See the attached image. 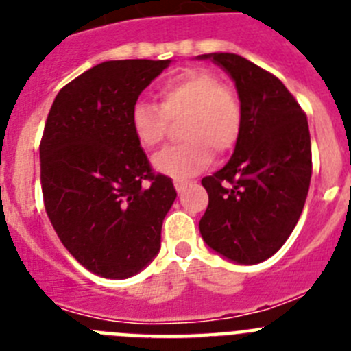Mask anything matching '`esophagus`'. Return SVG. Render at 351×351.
Listing matches in <instances>:
<instances>
[{
  "instance_id": "34e87169",
  "label": "esophagus",
  "mask_w": 351,
  "mask_h": 351,
  "mask_svg": "<svg viewBox=\"0 0 351 351\" xmlns=\"http://www.w3.org/2000/svg\"><path fill=\"white\" fill-rule=\"evenodd\" d=\"M186 184H188V182L182 181V179H176V181H173V186H176V190H178V193H182V191H184Z\"/></svg>"
}]
</instances>
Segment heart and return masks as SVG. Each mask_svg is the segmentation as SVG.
<instances>
[{
	"mask_svg": "<svg viewBox=\"0 0 351 351\" xmlns=\"http://www.w3.org/2000/svg\"><path fill=\"white\" fill-rule=\"evenodd\" d=\"M160 105L137 100L130 110V126L138 144L156 147L165 138L170 121L182 117L186 142L167 147L151 160L154 170L184 179L206 169L216 154L235 147L243 128V108L237 96L206 70H190L165 80L158 88Z\"/></svg>",
	"mask_w": 351,
	"mask_h": 351,
	"instance_id": "obj_1",
	"label": "heart"
}]
</instances>
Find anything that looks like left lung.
Masks as SVG:
<instances>
[{
	"label": "left lung",
	"instance_id": "obj_1",
	"mask_svg": "<svg viewBox=\"0 0 351 351\" xmlns=\"http://www.w3.org/2000/svg\"><path fill=\"white\" fill-rule=\"evenodd\" d=\"M210 60L235 82L243 128L225 167L202 179L209 206L198 228L223 258L253 265L271 258L295 228L311 181L306 114L278 77L230 52Z\"/></svg>",
	"mask_w": 351,
	"mask_h": 351
}]
</instances>
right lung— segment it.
<instances>
[{
  "label": "right lung",
  "mask_w": 351,
  "mask_h": 351,
  "mask_svg": "<svg viewBox=\"0 0 351 351\" xmlns=\"http://www.w3.org/2000/svg\"><path fill=\"white\" fill-rule=\"evenodd\" d=\"M170 63L123 60L89 68L58 93L43 128L47 216L71 256L101 278L126 280L153 262L178 197L172 179L151 172L130 126L132 105Z\"/></svg>",
  "instance_id": "obj_1"
}]
</instances>
